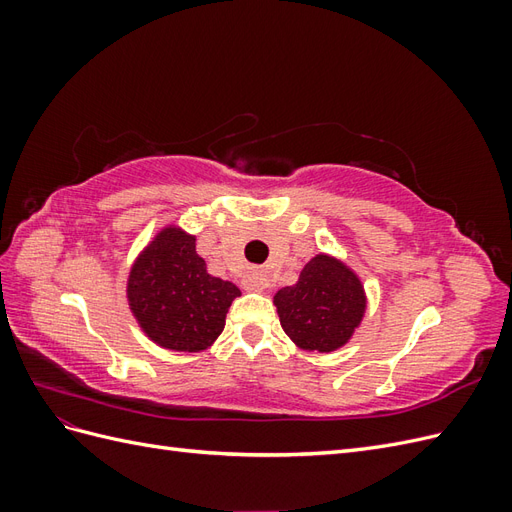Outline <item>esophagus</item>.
<instances>
[{
    "label": "esophagus",
    "mask_w": 512,
    "mask_h": 512,
    "mask_svg": "<svg viewBox=\"0 0 512 512\" xmlns=\"http://www.w3.org/2000/svg\"><path fill=\"white\" fill-rule=\"evenodd\" d=\"M245 286L250 288V290H262V288L267 286L265 273L258 271V269H252L250 273H247V277H245Z\"/></svg>",
    "instance_id": "esophagus-1"
}]
</instances>
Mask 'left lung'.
<instances>
[{
  "label": "left lung",
  "mask_w": 512,
  "mask_h": 512,
  "mask_svg": "<svg viewBox=\"0 0 512 512\" xmlns=\"http://www.w3.org/2000/svg\"><path fill=\"white\" fill-rule=\"evenodd\" d=\"M282 329L303 350L333 352L344 346L365 314L363 286L344 262L314 256L299 282L273 297Z\"/></svg>",
  "instance_id": "left-lung-1"
}]
</instances>
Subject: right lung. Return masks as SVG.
Here are the masks:
<instances>
[{"label": "right lung", "instance_id": "1", "mask_svg": "<svg viewBox=\"0 0 512 512\" xmlns=\"http://www.w3.org/2000/svg\"><path fill=\"white\" fill-rule=\"evenodd\" d=\"M241 290L207 273L196 239L164 228L134 262L128 299L143 331L168 350L198 352L224 331L232 299Z\"/></svg>", "mask_w": 512, "mask_h": 512}]
</instances>
